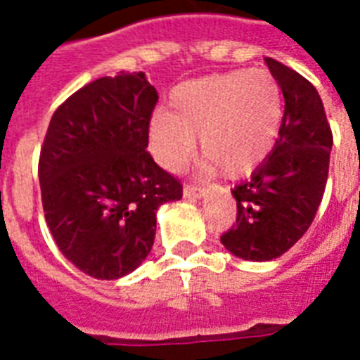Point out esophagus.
<instances>
[{
  "label": "esophagus",
  "instance_id": "34e87169",
  "mask_svg": "<svg viewBox=\"0 0 360 360\" xmlns=\"http://www.w3.org/2000/svg\"><path fill=\"white\" fill-rule=\"evenodd\" d=\"M183 196H185L186 200H196V198H202L203 188L196 185H185L183 186Z\"/></svg>",
  "mask_w": 360,
  "mask_h": 360
}]
</instances>
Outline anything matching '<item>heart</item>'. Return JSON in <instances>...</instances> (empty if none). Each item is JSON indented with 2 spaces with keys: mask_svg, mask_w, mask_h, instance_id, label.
<instances>
[{
  "mask_svg": "<svg viewBox=\"0 0 360 360\" xmlns=\"http://www.w3.org/2000/svg\"><path fill=\"white\" fill-rule=\"evenodd\" d=\"M172 112L157 110L149 121V147L166 172H179L196 151L202 168H222L240 177L267 158L284 117L282 89L269 70H231L181 84L174 89Z\"/></svg>",
  "mask_w": 360,
  "mask_h": 360,
  "instance_id": "b5f03b06",
  "label": "heart"
}]
</instances>
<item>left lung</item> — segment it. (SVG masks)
<instances>
[{
    "mask_svg": "<svg viewBox=\"0 0 360 360\" xmlns=\"http://www.w3.org/2000/svg\"><path fill=\"white\" fill-rule=\"evenodd\" d=\"M284 95L278 140L259 168L237 185V220L220 237L248 262H271L312 224L329 175L333 132L316 87L290 67L265 58Z\"/></svg>",
    "mask_w": 360,
    "mask_h": 360,
    "instance_id": "obj_1",
    "label": "left lung"
}]
</instances>
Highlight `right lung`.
Listing matches in <instances>:
<instances>
[{
    "instance_id": "obj_1",
    "label": "right lung",
    "mask_w": 360,
    "mask_h": 360,
    "mask_svg": "<svg viewBox=\"0 0 360 360\" xmlns=\"http://www.w3.org/2000/svg\"><path fill=\"white\" fill-rule=\"evenodd\" d=\"M157 101L143 72L104 76L70 95L48 124L39 158L44 219L61 254L93 278L140 267L158 207L183 196L147 153Z\"/></svg>"
}]
</instances>
